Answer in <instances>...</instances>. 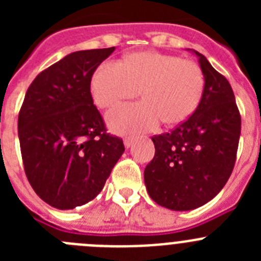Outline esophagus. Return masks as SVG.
I'll list each match as a JSON object with an SVG mask.
<instances>
[{
    "label": "esophagus",
    "instance_id": "obj_1",
    "mask_svg": "<svg viewBox=\"0 0 261 261\" xmlns=\"http://www.w3.org/2000/svg\"><path fill=\"white\" fill-rule=\"evenodd\" d=\"M132 144H133V137L124 138V145H125V147H130V145Z\"/></svg>",
    "mask_w": 261,
    "mask_h": 261
}]
</instances>
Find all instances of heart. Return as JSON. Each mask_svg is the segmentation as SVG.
Masks as SVG:
<instances>
[{"label":"heart","instance_id":"b5f03b06","mask_svg":"<svg viewBox=\"0 0 261 261\" xmlns=\"http://www.w3.org/2000/svg\"><path fill=\"white\" fill-rule=\"evenodd\" d=\"M205 77L195 61L158 52H135L121 62H105L91 80L96 105L111 108L141 94L142 102L123 105L107 115L116 132H140L162 121L179 124L201 100Z\"/></svg>","mask_w":261,"mask_h":261}]
</instances>
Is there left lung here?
Instances as JSON below:
<instances>
[{"label":"left lung","mask_w":261,"mask_h":261,"mask_svg":"<svg viewBox=\"0 0 261 261\" xmlns=\"http://www.w3.org/2000/svg\"><path fill=\"white\" fill-rule=\"evenodd\" d=\"M195 53L205 77L201 100L171 132L151 137L155 154L144 172L149 196L172 211L199 208L222 190L241 136V114L229 81Z\"/></svg>","instance_id":"left-lung-1"}]
</instances>
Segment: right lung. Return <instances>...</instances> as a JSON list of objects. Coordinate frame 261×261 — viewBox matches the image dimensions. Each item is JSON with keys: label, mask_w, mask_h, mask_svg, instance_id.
Listing matches in <instances>:
<instances>
[{"label": "right lung", "mask_w": 261, "mask_h": 261, "mask_svg": "<svg viewBox=\"0 0 261 261\" xmlns=\"http://www.w3.org/2000/svg\"><path fill=\"white\" fill-rule=\"evenodd\" d=\"M115 47L73 52L39 73L18 116L24 172L36 195L57 209L96 197L121 154L90 91L94 71Z\"/></svg>", "instance_id": "add662e5"}]
</instances>
